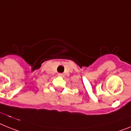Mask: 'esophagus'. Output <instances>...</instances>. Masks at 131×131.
Wrapping results in <instances>:
<instances>
[{
  "label": "esophagus",
  "instance_id": "obj_1",
  "mask_svg": "<svg viewBox=\"0 0 131 131\" xmlns=\"http://www.w3.org/2000/svg\"><path fill=\"white\" fill-rule=\"evenodd\" d=\"M58 75H59V77H64V74H62V73H59Z\"/></svg>",
  "mask_w": 131,
  "mask_h": 131
}]
</instances>
